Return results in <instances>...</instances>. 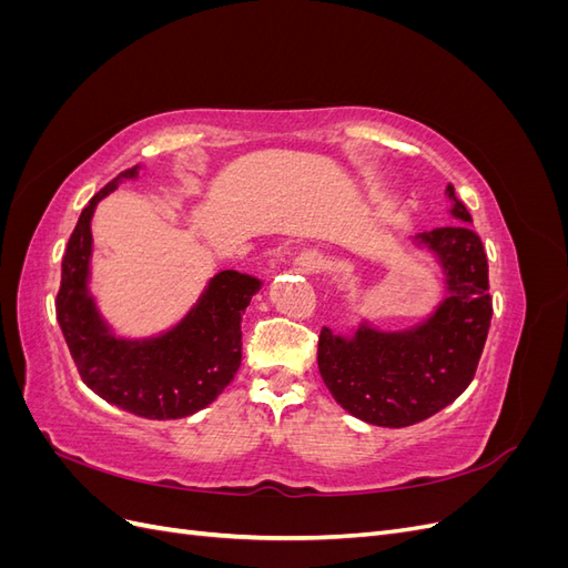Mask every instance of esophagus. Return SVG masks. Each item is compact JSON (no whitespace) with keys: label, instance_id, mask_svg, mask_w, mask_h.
<instances>
[{"label":"esophagus","instance_id":"1","mask_svg":"<svg viewBox=\"0 0 568 568\" xmlns=\"http://www.w3.org/2000/svg\"><path fill=\"white\" fill-rule=\"evenodd\" d=\"M294 267L305 274H315V272H324L326 267H329V263H326V257L317 251H301L294 257Z\"/></svg>","mask_w":568,"mask_h":568}]
</instances>
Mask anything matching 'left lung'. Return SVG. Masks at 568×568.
<instances>
[{
	"mask_svg": "<svg viewBox=\"0 0 568 568\" xmlns=\"http://www.w3.org/2000/svg\"><path fill=\"white\" fill-rule=\"evenodd\" d=\"M453 225L422 232L412 244L434 255L445 298L426 320L384 332L363 320L353 334H320L324 386L348 415L403 428L434 417L471 384L490 329L488 257L471 215L448 184Z\"/></svg>",
	"mask_w": 568,
	"mask_h": 568,
	"instance_id": "left-lung-1",
	"label": "left lung"
}]
</instances>
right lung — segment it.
<instances>
[{"label":"right lung","mask_w":568,"mask_h":568,"mask_svg":"<svg viewBox=\"0 0 568 568\" xmlns=\"http://www.w3.org/2000/svg\"><path fill=\"white\" fill-rule=\"evenodd\" d=\"M134 165L84 205L61 263L57 320L75 367L99 398L144 419H182L209 407L242 365V317L263 282L236 270L211 277L175 326L146 338L115 336L90 291L92 215Z\"/></svg>","instance_id":"right-lung-1"}]
</instances>
